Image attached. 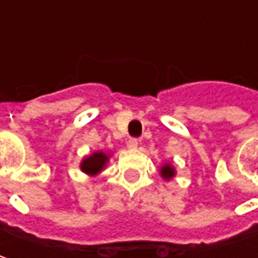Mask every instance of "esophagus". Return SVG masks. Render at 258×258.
<instances>
[{
	"label": "esophagus",
	"instance_id": "esophagus-1",
	"mask_svg": "<svg viewBox=\"0 0 258 258\" xmlns=\"http://www.w3.org/2000/svg\"><path fill=\"white\" fill-rule=\"evenodd\" d=\"M138 145H139V141H138L136 138H129V141H127V148H131V149H136V148H138Z\"/></svg>",
	"mask_w": 258,
	"mask_h": 258
}]
</instances>
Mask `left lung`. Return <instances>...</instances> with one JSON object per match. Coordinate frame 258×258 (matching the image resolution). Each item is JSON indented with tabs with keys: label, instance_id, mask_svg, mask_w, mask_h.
Masks as SVG:
<instances>
[{
	"label": "left lung",
	"instance_id": "8db88e82",
	"mask_svg": "<svg viewBox=\"0 0 258 258\" xmlns=\"http://www.w3.org/2000/svg\"><path fill=\"white\" fill-rule=\"evenodd\" d=\"M161 173H162V176L164 178H171V176H173V168H171L169 165H165V166H162V171H161Z\"/></svg>",
	"mask_w": 258,
	"mask_h": 258
}]
</instances>
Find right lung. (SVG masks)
Instances as JSON below:
<instances>
[{"mask_svg":"<svg viewBox=\"0 0 258 258\" xmlns=\"http://www.w3.org/2000/svg\"><path fill=\"white\" fill-rule=\"evenodd\" d=\"M107 162V156L103 152H96L92 156L86 158L82 162V171L89 175H94V173L100 172L104 164Z\"/></svg>","mask_w":258,"mask_h":258,"instance_id":"obj_1","label":"right lung"}]
</instances>
